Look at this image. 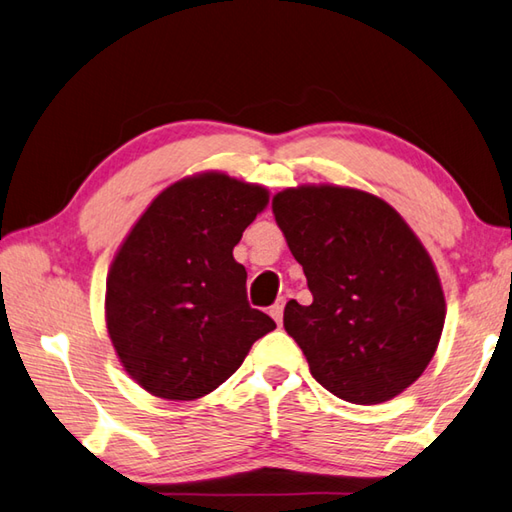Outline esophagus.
<instances>
[{
    "mask_svg": "<svg viewBox=\"0 0 512 512\" xmlns=\"http://www.w3.org/2000/svg\"><path fill=\"white\" fill-rule=\"evenodd\" d=\"M284 306H286V299L284 297H279L277 302L270 306V317H273L277 324H282V319H284Z\"/></svg>",
    "mask_w": 512,
    "mask_h": 512,
    "instance_id": "1",
    "label": "esophagus"
}]
</instances>
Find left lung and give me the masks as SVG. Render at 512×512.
<instances>
[{"instance_id": "1", "label": "left lung", "mask_w": 512, "mask_h": 512, "mask_svg": "<svg viewBox=\"0 0 512 512\" xmlns=\"http://www.w3.org/2000/svg\"><path fill=\"white\" fill-rule=\"evenodd\" d=\"M273 215L313 304L290 299L284 328L310 375L350 404H382L417 382L446 302L424 244L384 199L333 184L286 188Z\"/></svg>"}]
</instances>
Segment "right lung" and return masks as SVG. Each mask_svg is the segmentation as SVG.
Instances as JSON below:
<instances>
[{
	"label": "right lung",
	"instance_id": "right-lung-1",
	"mask_svg": "<svg viewBox=\"0 0 512 512\" xmlns=\"http://www.w3.org/2000/svg\"><path fill=\"white\" fill-rule=\"evenodd\" d=\"M268 190L199 173L159 193L110 264L106 328L126 373L150 395L190 402L224 384L275 328L246 299L233 248Z\"/></svg>",
	"mask_w": 512,
	"mask_h": 512
}]
</instances>
